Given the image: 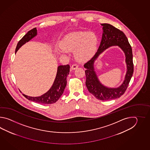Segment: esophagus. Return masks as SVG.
<instances>
[{
    "label": "esophagus",
    "mask_w": 150,
    "mask_h": 150,
    "mask_svg": "<svg viewBox=\"0 0 150 150\" xmlns=\"http://www.w3.org/2000/svg\"><path fill=\"white\" fill-rule=\"evenodd\" d=\"M78 67V65L76 64H74L71 66V69L72 70H76L77 68Z\"/></svg>",
    "instance_id": "34e87169"
}]
</instances>
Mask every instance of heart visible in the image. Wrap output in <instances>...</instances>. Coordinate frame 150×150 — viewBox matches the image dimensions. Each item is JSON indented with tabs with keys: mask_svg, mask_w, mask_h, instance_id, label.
Masks as SVG:
<instances>
[{
	"mask_svg": "<svg viewBox=\"0 0 150 150\" xmlns=\"http://www.w3.org/2000/svg\"><path fill=\"white\" fill-rule=\"evenodd\" d=\"M98 42V36L94 32H74L65 36L61 42V48L67 51L76 50V59L86 61L92 57Z\"/></svg>",
	"mask_w": 150,
	"mask_h": 150,
	"instance_id": "b5f03b06",
	"label": "heart"
}]
</instances>
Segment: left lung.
<instances>
[{
    "label": "left lung",
    "instance_id": "8db88e82",
    "mask_svg": "<svg viewBox=\"0 0 150 150\" xmlns=\"http://www.w3.org/2000/svg\"><path fill=\"white\" fill-rule=\"evenodd\" d=\"M101 25L103 26V34L100 46L96 54L84 64V67L86 69V87L89 93L96 99L107 101L119 98L125 93L134 73V64L132 48L125 33L108 23H102ZM114 45H118L124 51L127 71L125 80L121 86L117 88H109L99 82L94 71L93 63L99 54Z\"/></svg>",
    "mask_w": 150,
    "mask_h": 150
}]
</instances>
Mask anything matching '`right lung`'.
<instances>
[{
  "label": "right lung",
  "mask_w": 150,
  "mask_h": 150,
  "mask_svg": "<svg viewBox=\"0 0 150 150\" xmlns=\"http://www.w3.org/2000/svg\"><path fill=\"white\" fill-rule=\"evenodd\" d=\"M37 35L36 28L32 29L23 36L18 43L16 49V54L23 45L30 41ZM70 72V65H59L57 68V72L54 82L50 89L47 93L40 96L32 97L23 94L25 98L34 102L41 104L49 105L57 102L64 92V89L67 83V76ZM20 92H21L20 91Z\"/></svg>",
  "instance_id": "right-lung-1"
}]
</instances>
